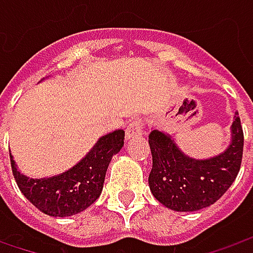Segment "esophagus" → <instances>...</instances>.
Segmentation results:
<instances>
[{"instance_id":"obj_1","label":"esophagus","mask_w":253,"mask_h":253,"mask_svg":"<svg viewBox=\"0 0 253 253\" xmlns=\"http://www.w3.org/2000/svg\"><path fill=\"white\" fill-rule=\"evenodd\" d=\"M142 132H143V121L142 120H133V121L128 125V128H126V131H125V138L126 139H131L133 136H139L142 135Z\"/></svg>"}]
</instances>
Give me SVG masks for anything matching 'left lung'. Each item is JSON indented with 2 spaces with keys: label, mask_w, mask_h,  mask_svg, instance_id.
<instances>
[{
  "label": "left lung",
  "mask_w": 253,
  "mask_h": 253,
  "mask_svg": "<svg viewBox=\"0 0 253 253\" xmlns=\"http://www.w3.org/2000/svg\"><path fill=\"white\" fill-rule=\"evenodd\" d=\"M149 146L153 161L149 187L155 199L174 211H199L221 199L237 179L244 152V132L235 112L228 148L209 159L184 155L169 133L159 129L151 132Z\"/></svg>",
  "instance_id": "8db88e82"
}]
</instances>
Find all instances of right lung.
Segmentation results:
<instances>
[{"instance_id":"1","label":"right lung","mask_w":253,"mask_h":253,"mask_svg":"<svg viewBox=\"0 0 253 253\" xmlns=\"http://www.w3.org/2000/svg\"><path fill=\"white\" fill-rule=\"evenodd\" d=\"M122 129L101 136L79 163L60 174L31 179L22 174L9 153L19 190L35 207L50 217H70L88 209L100 197L112 156L124 146Z\"/></svg>"}]
</instances>
